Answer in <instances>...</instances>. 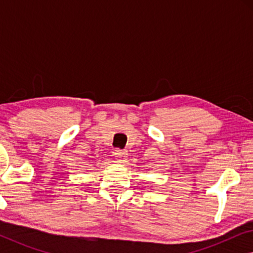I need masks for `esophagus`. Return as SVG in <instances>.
Wrapping results in <instances>:
<instances>
[{
    "label": "esophagus",
    "mask_w": 253,
    "mask_h": 253,
    "mask_svg": "<svg viewBox=\"0 0 253 253\" xmlns=\"http://www.w3.org/2000/svg\"><path fill=\"white\" fill-rule=\"evenodd\" d=\"M114 157L116 158L117 161L124 162L127 158V152L124 150H115V152H114Z\"/></svg>",
    "instance_id": "34e87169"
}]
</instances>
